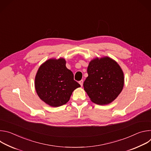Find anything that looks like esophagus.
<instances>
[{
	"label": "esophagus",
	"mask_w": 151,
	"mask_h": 151,
	"mask_svg": "<svg viewBox=\"0 0 151 151\" xmlns=\"http://www.w3.org/2000/svg\"><path fill=\"white\" fill-rule=\"evenodd\" d=\"M83 80H81L80 81H79V84L81 85V87H82V85H83Z\"/></svg>",
	"instance_id": "34e87169"
}]
</instances>
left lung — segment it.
Masks as SVG:
<instances>
[{"label": "left lung", "mask_w": 151, "mask_h": 151, "mask_svg": "<svg viewBox=\"0 0 151 151\" xmlns=\"http://www.w3.org/2000/svg\"><path fill=\"white\" fill-rule=\"evenodd\" d=\"M84 90L97 104H108L121 93L124 84V73L119 64L108 57L92 60L87 69Z\"/></svg>", "instance_id": "1"}]
</instances>
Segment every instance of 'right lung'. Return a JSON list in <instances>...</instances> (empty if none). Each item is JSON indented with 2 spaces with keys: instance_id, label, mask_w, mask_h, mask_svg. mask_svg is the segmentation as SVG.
Returning <instances> with one entry per match:
<instances>
[{
  "instance_id": "right-lung-1",
  "label": "right lung",
  "mask_w": 151,
  "mask_h": 151,
  "mask_svg": "<svg viewBox=\"0 0 151 151\" xmlns=\"http://www.w3.org/2000/svg\"><path fill=\"white\" fill-rule=\"evenodd\" d=\"M63 58L49 59L39 67L35 77V89L39 98L52 107L69 101L73 91L81 85L66 66Z\"/></svg>"
}]
</instances>
